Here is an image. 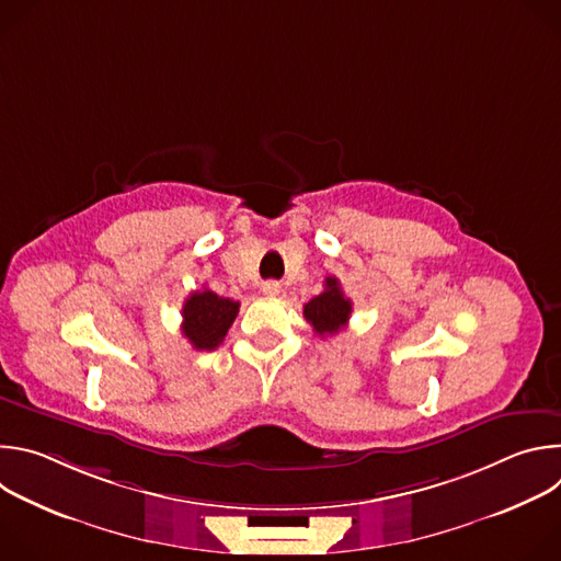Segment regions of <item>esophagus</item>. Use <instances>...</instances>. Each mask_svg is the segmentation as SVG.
Wrapping results in <instances>:
<instances>
[{"mask_svg": "<svg viewBox=\"0 0 561 561\" xmlns=\"http://www.w3.org/2000/svg\"><path fill=\"white\" fill-rule=\"evenodd\" d=\"M279 288H282V286H279L277 282H273V279L262 284V293H264V295H268V297H275V295H279Z\"/></svg>", "mask_w": 561, "mask_h": 561, "instance_id": "34e87169", "label": "esophagus"}]
</instances>
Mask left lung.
Listing matches in <instances>:
<instances>
[{
  "instance_id": "8db88e82",
  "label": "left lung",
  "mask_w": 561,
  "mask_h": 561,
  "mask_svg": "<svg viewBox=\"0 0 561 561\" xmlns=\"http://www.w3.org/2000/svg\"><path fill=\"white\" fill-rule=\"evenodd\" d=\"M351 312L353 304L348 297H344L337 277H327L324 293H319L304 306L306 322L319 337H329L346 329Z\"/></svg>"
}]
</instances>
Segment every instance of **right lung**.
<instances>
[{
    "label": "right lung",
    "instance_id": "add662e5",
    "mask_svg": "<svg viewBox=\"0 0 561 561\" xmlns=\"http://www.w3.org/2000/svg\"><path fill=\"white\" fill-rule=\"evenodd\" d=\"M239 312V301L204 288L188 295L182 308V333L195 351H215Z\"/></svg>",
    "mask_w": 561,
    "mask_h": 561
}]
</instances>
